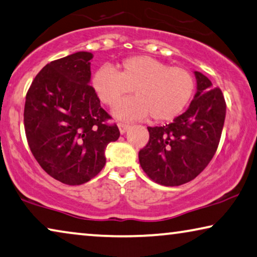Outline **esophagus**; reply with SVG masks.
<instances>
[{"instance_id":"34e87169","label":"esophagus","mask_w":257,"mask_h":257,"mask_svg":"<svg viewBox=\"0 0 257 257\" xmlns=\"http://www.w3.org/2000/svg\"><path fill=\"white\" fill-rule=\"evenodd\" d=\"M117 125H118V127H119V131L121 135L127 131V128L130 127V124H127V122H124V121H118Z\"/></svg>"}]
</instances>
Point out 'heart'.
I'll use <instances>...</instances> for the list:
<instances>
[{"instance_id": "obj_1", "label": "heart", "mask_w": 257, "mask_h": 257, "mask_svg": "<svg viewBox=\"0 0 257 257\" xmlns=\"http://www.w3.org/2000/svg\"><path fill=\"white\" fill-rule=\"evenodd\" d=\"M92 87L103 104L114 106L133 90L136 97L118 104L116 114L124 119L169 121L185 109L195 91V77L183 67H170L158 59L138 55L125 59L118 72L102 67Z\"/></svg>"}]
</instances>
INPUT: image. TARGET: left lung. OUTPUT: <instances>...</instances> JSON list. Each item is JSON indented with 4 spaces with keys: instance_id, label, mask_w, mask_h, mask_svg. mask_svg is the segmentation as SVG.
I'll use <instances>...</instances> for the list:
<instances>
[{
    "instance_id": "8db88e82",
    "label": "left lung",
    "mask_w": 257,
    "mask_h": 257,
    "mask_svg": "<svg viewBox=\"0 0 257 257\" xmlns=\"http://www.w3.org/2000/svg\"><path fill=\"white\" fill-rule=\"evenodd\" d=\"M197 92L184 113L166 126L147 127L150 140L139 151L141 168L152 181L177 187L192 181L217 152L226 116L221 90L195 72Z\"/></svg>"
}]
</instances>
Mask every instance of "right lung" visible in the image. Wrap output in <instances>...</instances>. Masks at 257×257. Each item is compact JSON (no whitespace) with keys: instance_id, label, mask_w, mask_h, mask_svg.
<instances>
[{"instance_id":"obj_1","label":"right lung","mask_w":257,"mask_h":257,"mask_svg":"<svg viewBox=\"0 0 257 257\" xmlns=\"http://www.w3.org/2000/svg\"><path fill=\"white\" fill-rule=\"evenodd\" d=\"M90 52L47 64L27 92L24 128L33 156L45 172L68 185L94 178L105 148L119 138L90 82Z\"/></svg>"}]
</instances>
